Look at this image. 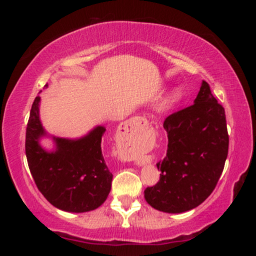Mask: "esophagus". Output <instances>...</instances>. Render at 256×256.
Segmentation results:
<instances>
[{"label":"esophagus","instance_id":"34e87169","mask_svg":"<svg viewBox=\"0 0 256 256\" xmlns=\"http://www.w3.org/2000/svg\"><path fill=\"white\" fill-rule=\"evenodd\" d=\"M146 125V120L144 118H136L123 125V136L126 138L140 136Z\"/></svg>","mask_w":256,"mask_h":256}]
</instances>
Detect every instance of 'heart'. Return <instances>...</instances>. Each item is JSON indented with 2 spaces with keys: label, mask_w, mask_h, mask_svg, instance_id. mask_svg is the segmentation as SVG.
<instances>
[{
  "label": "heart",
  "mask_w": 256,
  "mask_h": 256,
  "mask_svg": "<svg viewBox=\"0 0 256 256\" xmlns=\"http://www.w3.org/2000/svg\"><path fill=\"white\" fill-rule=\"evenodd\" d=\"M178 97H180V94H172V96L170 97V100L172 102H176L177 99H178Z\"/></svg>",
  "instance_id": "heart-1"
}]
</instances>
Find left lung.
<instances>
[{
  "label": "left lung",
  "mask_w": 256,
  "mask_h": 256,
  "mask_svg": "<svg viewBox=\"0 0 256 256\" xmlns=\"http://www.w3.org/2000/svg\"><path fill=\"white\" fill-rule=\"evenodd\" d=\"M164 128L168 146L157 162L162 174L144 198L154 209L180 214L206 200L222 174L229 146L224 108L203 81L193 105L166 118Z\"/></svg>",
  "instance_id": "obj_1"
}]
</instances>
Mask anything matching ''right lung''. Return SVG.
Listing matches in <instances>:
<instances>
[{"mask_svg": "<svg viewBox=\"0 0 256 256\" xmlns=\"http://www.w3.org/2000/svg\"><path fill=\"white\" fill-rule=\"evenodd\" d=\"M40 97L30 110L26 131V156L38 190L50 204L68 212H86L100 206L110 192L112 174L102 151L106 128L98 126L79 140L55 138L56 151L38 144L44 136L40 120Z\"/></svg>", "mask_w": 256, "mask_h": 256, "instance_id": "add662e5", "label": "right lung"}]
</instances>
